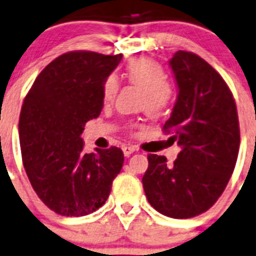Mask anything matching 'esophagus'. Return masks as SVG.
<instances>
[{"mask_svg":"<svg viewBox=\"0 0 256 256\" xmlns=\"http://www.w3.org/2000/svg\"><path fill=\"white\" fill-rule=\"evenodd\" d=\"M122 151H124V156L128 158V156H130L132 154H134L135 148L132 147V146H124V147H122Z\"/></svg>","mask_w":256,"mask_h":256,"instance_id":"obj_1","label":"esophagus"}]
</instances>
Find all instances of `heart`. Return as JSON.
Listing matches in <instances>:
<instances>
[{
	"label": "heart",
	"instance_id": "obj_1",
	"mask_svg": "<svg viewBox=\"0 0 256 256\" xmlns=\"http://www.w3.org/2000/svg\"><path fill=\"white\" fill-rule=\"evenodd\" d=\"M128 80L144 91L146 113L151 117H158L168 108L172 102V88L168 84V78L164 68L158 62L147 57L132 58L124 68ZM118 88L116 76L110 75L102 84V98L109 102L114 98Z\"/></svg>",
	"mask_w": 256,
	"mask_h": 256
}]
</instances>
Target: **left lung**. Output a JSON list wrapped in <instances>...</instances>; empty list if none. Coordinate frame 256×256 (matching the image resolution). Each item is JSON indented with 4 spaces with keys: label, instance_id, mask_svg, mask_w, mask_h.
<instances>
[{
    "label": "left lung",
    "instance_id": "obj_1",
    "mask_svg": "<svg viewBox=\"0 0 256 256\" xmlns=\"http://www.w3.org/2000/svg\"><path fill=\"white\" fill-rule=\"evenodd\" d=\"M178 95L164 132L181 152L173 164L148 154L143 188L150 204L173 218H190L216 203L237 162L240 124L230 90L214 68L191 52L169 61Z\"/></svg>",
    "mask_w": 256,
    "mask_h": 256
}]
</instances>
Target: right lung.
<instances>
[{
    "instance_id": "add662e5",
    "label": "right lung",
    "mask_w": 256,
    "mask_h": 256,
    "mask_svg": "<svg viewBox=\"0 0 256 256\" xmlns=\"http://www.w3.org/2000/svg\"><path fill=\"white\" fill-rule=\"evenodd\" d=\"M122 54H61L38 75L22 105L19 139L32 188L52 211L86 216L104 204L121 172V148L83 152L86 122L104 105L102 84Z\"/></svg>"
}]
</instances>
